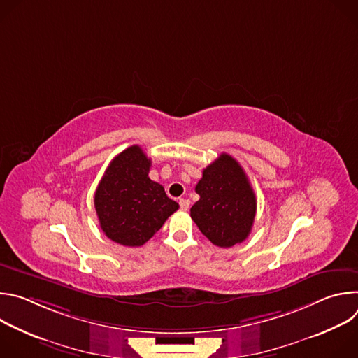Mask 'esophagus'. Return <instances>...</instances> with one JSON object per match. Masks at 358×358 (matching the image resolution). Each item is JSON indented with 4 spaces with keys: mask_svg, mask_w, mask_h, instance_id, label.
Here are the masks:
<instances>
[{
    "mask_svg": "<svg viewBox=\"0 0 358 358\" xmlns=\"http://www.w3.org/2000/svg\"><path fill=\"white\" fill-rule=\"evenodd\" d=\"M178 203H180V208L184 210V211H187L188 207H189V201H188V199H184V198H181V199L178 201Z\"/></svg>",
    "mask_w": 358,
    "mask_h": 358,
    "instance_id": "obj_1",
    "label": "esophagus"
}]
</instances>
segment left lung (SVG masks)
<instances>
[{"instance_id": "8db88e82", "label": "left lung", "mask_w": 358, "mask_h": 358, "mask_svg": "<svg viewBox=\"0 0 358 358\" xmlns=\"http://www.w3.org/2000/svg\"><path fill=\"white\" fill-rule=\"evenodd\" d=\"M195 192L199 199L191 207V218L214 245L231 248L248 238L257 214V196L234 157L222 152L203 169Z\"/></svg>"}]
</instances>
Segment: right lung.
<instances>
[{"instance_id":"right-lung-1","label":"right lung","mask_w":358,"mask_h":358,"mask_svg":"<svg viewBox=\"0 0 358 358\" xmlns=\"http://www.w3.org/2000/svg\"><path fill=\"white\" fill-rule=\"evenodd\" d=\"M151 160L140 145L117 155L94 192L101 231L123 246H141L178 210L164 187L150 180Z\"/></svg>"}]
</instances>
